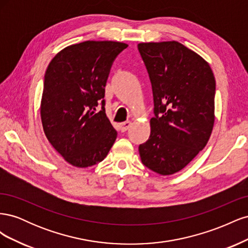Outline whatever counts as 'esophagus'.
<instances>
[{
  "label": "esophagus",
  "mask_w": 248,
  "mask_h": 248,
  "mask_svg": "<svg viewBox=\"0 0 248 248\" xmlns=\"http://www.w3.org/2000/svg\"><path fill=\"white\" fill-rule=\"evenodd\" d=\"M130 126H131V122L130 121H125V122L120 124V129H121L122 132H124L126 130H128L130 128Z\"/></svg>",
  "instance_id": "obj_1"
}]
</instances>
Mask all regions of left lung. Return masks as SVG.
<instances>
[{"label": "left lung", "mask_w": 248, "mask_h": 248, "mask_svg": "<svg viewBox=\"0 0 248 248\" xmlns=\"http://www.w3.org/2000/svg\"><path fill=\"white\" fill-rule=\"evenodd\" d=\"M151 81V133L142 164L160 175L185 168L205 148L214 124L215 78L209 64L177 41L138 46Z\"/></svg>", "instance_id": "left-lung-1"}]
</instances>
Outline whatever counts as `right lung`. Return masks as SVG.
Masks as SVG:
<instances>
[{"label":"right lung","mask_w":248,"mask_h":248,"mask_svg":"<svg viewBox=\"0 0 248 248\" xmlns=\"http://www.w3.org/2000/svg\"><path fill=\"white\" fill-rule=\"evenodd\" d=\"M127 46L115 41H85L64 48L47 66L40 107L43 130L51 146L74 167L102 161L117 139L106 114L104 93L111 65Z\"/></svg>","instance_id":"1"}]
</instances>
